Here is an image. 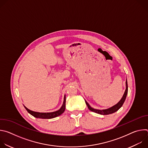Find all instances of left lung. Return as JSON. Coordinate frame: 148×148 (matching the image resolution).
Listing matches in <instances>:
<instances>
[{
  "label": "left lung",
  "instance_id": "left-lung-1",
  "mask_svg": "<svg viewBox=\"0 0 148 148\" xmlns=\"http://www.w3.org/2000/svg\"><path fill=\"white\" fill-rule=\"evenodd\" d=\"M128 82H127V79H126V89L125 91L124 92V94L122 96V97L121 98V99H120V101L115 105H114V106L107 108V109H105V110H97V109H95L93 108L92 107H91L90 104L86 101V100L85 99V102L87 104V105L88 106V108H89V110L90 111H91L92 112H95L97 114H101V115H109V114H113L115 112H116L119 109H120L121 108V107L122 106V105L123 104L125 99L126 98V95L128 94Z\"/></svg>",
  "mask_w": 148,
  "mask_h": 148
}]
</instances>
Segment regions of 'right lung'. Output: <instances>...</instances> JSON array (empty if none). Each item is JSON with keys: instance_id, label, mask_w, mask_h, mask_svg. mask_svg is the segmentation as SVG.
I'll use <instances>...</instances> for the list:
<instances>
[{"instance_id": "1", "label": "right lung", "mask_w": 148, "mask_h": 148, "mask_svg": "<svg viewBox=\"0 0 148 148\" xmlns=\"http://www.w3.org/2000/svg\"><path fill=\"white\" fill-rule=\"evenodd\" d=\"M66 95H64V101H63V103L62 106L61 107V108L54 112H35V111H31L30 110H29L27 108H26L25 105L24 107L26 108V110H27V111L31 114L32 115H33V116L37 118H41V119H51V118H56L60 115H61L63 112H64L65 109H66Z\"/></svg>"}]
</instances>
